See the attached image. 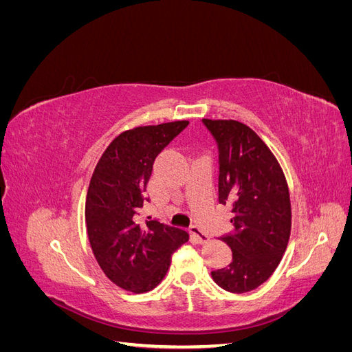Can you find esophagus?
<instances>
[{"label":"esophagus","instance_id":"obj_1","mask_svg":"<svg viewBox=\"0 0 352 352\" xmlns=\"http://www.w3.org/2000/svg\"><path fill=\"white\" fill-rule=\"evenodd\" d=\"M190 233H192L194 238H195L199 243H206V242L210 241L207 233H206L204 230H201V228H198V226H192V228H190Z\"/></svg>","mask_w":352,"mask_h":352}]
</instances>
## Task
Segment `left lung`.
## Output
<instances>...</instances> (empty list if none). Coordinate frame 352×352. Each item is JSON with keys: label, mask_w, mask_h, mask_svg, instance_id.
I'll list each match as a JSON object with an SVG mask.
<instances>
[{"label": "left lung", "mask_w": 352, "mask_h": 352, "mask_svg": "<svg viewBox=\"0 0 352 352\" xmlns=\"http://www.w3.org/2000/svg\"><path fill=\"white\" fill-rule=\"evenodd\" d=\"M202 122L219 145V202L230 206L235 226L221 238L232 250V261L211 276L225 291L250 292L273 274L289 242V188L278 158L250 126Z\"/></svg>", "instance_id": "8db88e82"}]
</instances>
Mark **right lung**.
<instances>
[{
  "mask_svg": "<svg viewBox=\"0 0 352 352\" xmlns=\"http://www.w3.org/2000/svg\"><path fill=\"white\" fill-rule=\"evenodd\" d=\"M188 124L176 120L122 132L92 173L85 204L89 243L105 276L124 291L154 289L172 254L189 239L186 230L138 219L155 157Z\"/></svg>",
  "mask_w": 352,
  "mask_h": 352,
  "instance_id": "1",
  "label": "right lung"
}]
</instances>
